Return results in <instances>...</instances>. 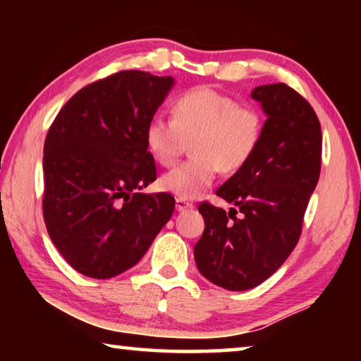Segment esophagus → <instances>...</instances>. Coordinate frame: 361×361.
I'll use <instances>...</instances> for the list:
<instances>
[{
  "label": "esophagus",
  "instance_id": "obj_1",
  "mask_svg": "<svg viewBox=\"0 0 361 361\" xmlns=\"http://www.w3.org/2000/svg\"><path fill=\"white\" fill-rule=\"evenodd\" d=\"M176 210L178 212H185V210H191V209H194V204L192 202H188V200H185V199H180V197H176Z\"/></svg>",
  "mask_w": 361,
  "mask_h": 361
}]
</instances>
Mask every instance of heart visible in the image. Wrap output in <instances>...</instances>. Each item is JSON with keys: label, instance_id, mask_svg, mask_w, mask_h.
<instances>
[{"label": "heart", "instance_id": "heart-1", "mask_svg": "<svg viewBox=\"0 0 361 361\" xmlns=\"http://www.w3.org/2000/svg\"><path fill=\"white\" fill-rule=\"evenodd\" d=\"M262 119L256 109L216 89L200 85L176 97L172 119L152 116L145 127V142L162 166H172L185 140H192L194 157L161 178L164 191L180 199H195L215 181L219 169H240L261 140Z\"/></svg>", "mask_w": 361, "mask_h": 361}]
</instances>
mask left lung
Listing matches in <instances>:
<instances>
[{
  "mask_svg": "<svg viewBox=\"0 0 361 361\" xmlns=\"http://www.w3.org/2000/svg\"><path fill=\"white\" fill-rule=\"evenodd\" d=\"M252 99L266 114L259 145L216 191L235 209L200 204L205 229L194 247L199 272L231 291L255 288L288 258L322 164L319 118L296 90L258 85Z\"/></svg>",
  "mask_w": 361,
  "mask_h": 361,
  "instance_id": "8db88e82",
  "label": "left lung"
}]
</instances>
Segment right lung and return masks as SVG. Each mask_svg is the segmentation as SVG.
Instances as JSON below:
<instances>
[{"label":"right lung","mask_w":361,"mask_h":361,"mask_svg":"<svg viewBox=\"0 0 361 361\" xmlns=\"http://www.w3.org/2000/svg\"><path fill=\"white\" fill-rule=\"evenodd\" d=\"M175 85L172 76L121 71L65 103L44 142V215L65 261L111 279L148 252L172 216L173 195L140 192L156 180L145 127Z\"/></svg>","instance_id":"right-lung-1"}]
</instances>
